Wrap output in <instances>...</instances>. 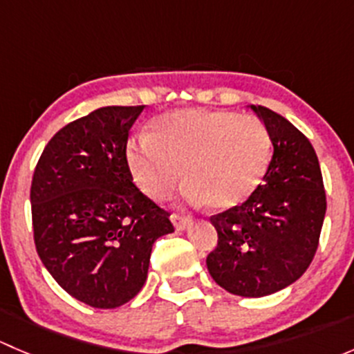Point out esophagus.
Here are the masks:
<instances>
[{
	"label": "esophagus",
	"instance_id": "1",
	"mask_svg": "<svg viewBox=\"0 0 354 354\" xmlns=\"http://www.w3.org/2000/svg\"><path fill=\"white\" fill-rule=\"evenodd\" d=\"M171 221H173L174 227H176L178 231L188 230V227H190V224H192V219L180 216V214H173V216H171Z\"/></svg>",
	"mask_w": 354,
	"mask_h": 354
}]
</instances>
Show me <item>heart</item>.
<instances>
[{"label": "heart", "mask_w": 354, "mask_h": 354, "mask_svg": "<svg viewBox=\"0 0 354 354\" xmlns=\"http://www.w3.org/2000/svg\"><path fill=\"white\" fill-rule=\"evenodd\" d=\"M272 157V138L255 116L178 109L157 118L151 135L131 137L127 162L137 187L162 202L185 178L190 205L230 210L252 197Z\"/></svg>", "instance_id": "1"}]
</instances>
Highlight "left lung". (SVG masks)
Segmentation results:
<instances>
[{"instance_id":"1","label":"left lung","mask_w":354,"mask_h":354,"mask_svg":"<svg viewBox=\"0 0 354 354\" xmlns=\"http://www.w3.org/2000/svg\"><path fill=\"white\" fill-rule=\"evenodd\" d=\"M248 108L269 130L274 154L252 197L210 217L219 241L207 257V269L231 295L260 298L288 288L308 269L327 202L308 138L281 114L263 106Z\"/></svg>"}]
</instances>
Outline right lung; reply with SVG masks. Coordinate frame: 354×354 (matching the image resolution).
<instances>
[{"mask_svg":"<svg viewBox=\"0 0 354 354\" xmlns=\"http://www.w3.org/2000/svg\"><path fill=\"white\" fill-rule=\"evenodd\" d=\"M145 106H106L49 140L30 187L39 257L68 295L116 308L147 281L152 245L173 233L169 214L133 185L130 128Z\"/></svg>","mask_w":354,"mask_h":354,"instance_id":"right-lung-1","label":"right lung"}]
</instances>
